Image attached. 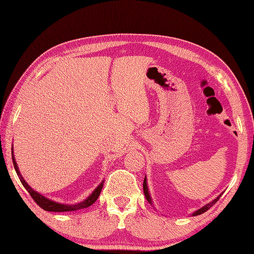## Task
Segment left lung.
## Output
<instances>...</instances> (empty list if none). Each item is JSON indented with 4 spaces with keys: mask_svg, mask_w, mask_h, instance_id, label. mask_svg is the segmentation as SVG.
<instances>
[{
    "mask_svg": "<svg viewBox=\"0 0 254 254\" xmlns=\"http://www.w3.org/2000/svg\"><path fill=\"white\" fill-rule=\"evenodd\" d=\"M143 190H144V194H145V197H146V199L147 201L152 204V198H150V195H149V192H148V188H147V183H146V178H145L144 179V182H143ZM222 196V194H220V195H218L216 198L215 199H213L212 202L210 203H208V204H206L205 205V206H203L202 208H199V209H197V210H195V212H194L192 215L193 216H197V215H201V214H203V213H205L206 212V210H208L210 207L213 206V205L216 203L218 199H219V197Z\"/></svg>",
    "mask_w": 254,
    "mask_h": 254,
    "instance_id": "left-lung-1",
    "label": "left lung"
}]
</instances>
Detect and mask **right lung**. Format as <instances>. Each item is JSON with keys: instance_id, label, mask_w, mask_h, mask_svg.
Returning <instances> with one entry per match:
<instances>
[{"instance_id": "add662e5", "label": "right lung", "mask_w": 254, "mask_h": 254, "mask_svg": "<svg viewBox=\"0 0 254 254\" xmlns=\"http://www.w3.org/2000/svg\"><path fill=\"white\" fill-rule=\"evenodd\" d=\"M13 149V148H12ZM12 159H13V164H14V168L16 170V174H17L19 180L21 182V185L24 186V188L26 189L27 191L29 192L30 196L32 197V199L39 205V206L45 209V210H48V212H72V210H77V209H82V208H86L90 206V205H93L96 201L97 198L99 197L100 195V192H101V189H102V186H104V181H102L100 185L97 187L94 192L90 194V195L85 199V201L80 202V203H77V204H74V205H65V204H60L58 202H55V201H51V199L47 198L46 196L41 195L40 193L36 192L35 190H32V189L30 188V186H28V183H27L25 181V179L23 177H21L20 172H19V169L17 167V164H16L15 161V157H14V154L12 152Z\"/></svg>"}]
</instances>
